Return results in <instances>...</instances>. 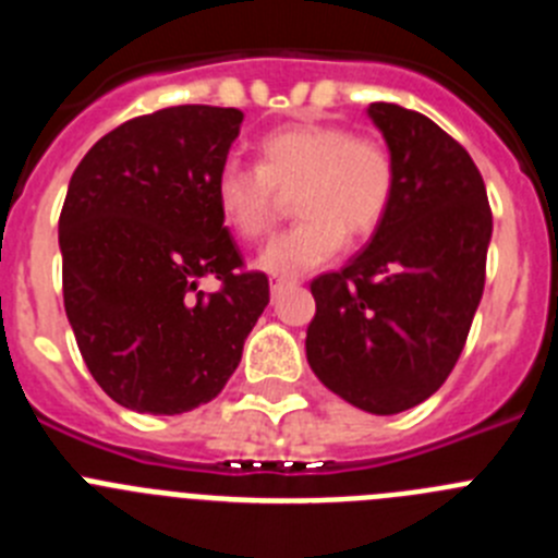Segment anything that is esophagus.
I'll use <instances>...</instances> for the list:
<instances>
[{"label":"esophagus","mask_w":558,"mask_h":558,"mask_svg":"<svg viewBox=\"0 0 558 558\" xmlns=\"http://www.w3.org/2000/svg\"><path fill=\"white\" fill-rule=\"evenodd\" d=\"M293 284H299L295 282V279H284V276H274V279H270V295H279L282 293V290H288V288H293Z\"/></svg>","instance_id":"1"}]
</instances>
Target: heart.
<instances>
[{
    "instance_id": "obj_1",
    "label": "heart",
    "mask_w": 558,
    "mask_h": 558,
    "mask_svg": "<svg viewBox=\"0 0 558 558\" xmlns=\"http://www.w3.org/2000/svg\"><path fill=\"white\" fill-rule=\"evenodd\" d=\"M256 167L226 165L215 179L223 223L243 240L274 229L282 195L293 189L299 223L279 234L256 265L295 276L332 259L343 240H363L386 220L393 198L391 153L368 136H352L327 122H293L265 133Z\"/></svg>"
}]
</instances>
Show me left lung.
<instances>
[{
    "instance_id": "obj_1",
    "label": "left lung",
    "mask_w": 558,
    "mask_h": 558,
    "mask_svg": "<svg viewBox=\"0 0 558 558\" xmlns=\"http://www.w3.org/2000/svg\"><path fill=\"white\" fill-rule=\"evenodd\" d=\"M393 161V198L368 245L313 279L307 363L360 411L391 416L445 386L486 282L492 209L470 153L425 113L366 108Z\"/></svg>"
}]
</instances>
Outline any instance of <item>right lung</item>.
Returning <instances> with one entry per match:
<instances>
[{
    "mask_svg": "<svg viewBox=\"0 0 558 558\" xmlns=\"http://www.w3.org/2000/svg\"><path fill=\"white\" fill-rule=\"evenodd\" d=\"M243 111L172 106L106 133L69 181L58 243L63 307L97 386L175 416L218 397L270 302L215 201ZM204 275L218 294L197 290Z\"/></svg>",
    "mask_w": 558,
    "mask_h": 558,
    "instance_id": "right-lung-1",
    "label": "right lung"
}]
</instances>
